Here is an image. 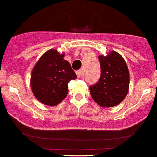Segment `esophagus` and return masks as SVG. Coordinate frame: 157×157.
<instances>
[{"instance_id": "esophagus-1", "label": "esophagus", "mask_w": 157, "mask_h": 157, "mask_svg": "<svg viewBox=\"0 0 157 157\" xmlns=\"http://www.w3.org/2000/svg\"><path fill=\"white\" fill-rule=\"evenodd\" d=\"M76 74H77V76L78 78H82V76L84 75L83 70L81 69V70H79V71H76Z\"/></svg>"}]
</instances>
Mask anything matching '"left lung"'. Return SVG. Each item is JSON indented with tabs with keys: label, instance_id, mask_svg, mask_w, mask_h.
Wrapping results in <instances>:
<instances>
[{
	"label": "left lung",
	"instance_id": "obj_1",
	"mask_svg": "<svg viewBox=\"0 0 157 157\" xmlns=\"http://www.w3.org/2000/svg\"><path fill=\"white\" fill-rule=\"evenodd\" d=\"M101 75L98 82L90 86L93 99L103 107L120 103L129 87V72L123 57L112 51L107 56H99Z\"/></svg>",
	"mask_w": 157,
	"mask_h": 157
}]
</instances>
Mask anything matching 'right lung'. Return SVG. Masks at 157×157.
Segmentation results:
<instances>
[{
	"instance_id": "obj_1",
	"label": "right lung",
	"mask_w": 157,
	"mask_h": 157,
	"mask_svg": "<svg viewBox=\"0 0 157 157\" xmlns=\"http://www.w3.org/2000/svg\"><path fill=\"white\" fill-rule=\"evenodd\" d=\"M64 54L50 50L41 57L31 75V88L41 103L55 106L67 97L68 83L77 75Z\"/></svg>"
}]
</instances>
